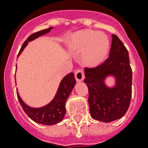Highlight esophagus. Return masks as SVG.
<instances>
[{"mask_svg": "<svg viewBox=\"0 0 148 148\" xmlns=\"http://www.w3.org/2000/svg\"><path fill=\"white\" fill-rule=\"evenodd\" d=\"M84 78V74L82 70H77L75 72V79L77 82H81Z\"/></svg>", "mask_w": 148, "mask_h": 148, "instance_id": "34e87169", "label": "esophagus"}]
</instances>
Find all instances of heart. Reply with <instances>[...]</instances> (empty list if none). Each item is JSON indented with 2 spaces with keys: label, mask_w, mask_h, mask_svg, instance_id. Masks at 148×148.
Segmentation results:
<instances>
[{
  "label": "heart",
  "mask_w": 148,
  "mask_h": 148,
  "mask_svg": "<svg viewBox=\"0 0 148 148\" xmlns=\"http://www.w3.org/2000/svg\"><path fill=\"white\" fill-rule=\"evenodd\" d=\"M67 47L74 52L82 51V60L88 66H97L105 60L110 49L108 36L99 31L81 30L72 34Z\"/></svg>",
  "instance_id": "b5f03b06"
}]
</instances>
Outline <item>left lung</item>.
<instances>
[{
  "label": "left lung",
  "mask_w": 148,
  "mask_h": 148,
  "mask_svg": "<svg viewBox=\"0 0 148 148\" xmlns=\"http://www.w3.org/2000/svg\"><path fill=\"white\" fill-rule=\"evenodd\" d=\"M84 74L91 117L105 123L121 118L131 102L132 71L128 51L118 37L112 34L109 58L98 67L85 68ZM109 77L115 81L111 86L106 83Z\"/></svg>",
  "instance_id": "left-lung-1"
}]
</instances>
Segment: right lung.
<instances>
[{"label": "right lung", "instance_id": "obj_1", "mask_svg": "<svg viewBox=\"0 0 148 148\" xmlns=\"http://www.w3.org/2000/svg\"><path fill=\"white\" fill-rule=\"evenodd\" d=\"M52 29H53V27H51L49 28L45 29V30H42V31H38V32L31 34L23 44L21 48L19 51L18 56L22 53V51H24V49L27 47V45H28L29 42L35 40L40 36L49 33ZM75 84H76V81L74 78V73H70V74H67L60 81L58 90H57L53 98L47 104L40 107V108H33V107L27 105L26 103H24V101L21 97L17 89V98L19 100L20 103H21L23 110H24V112L26 113V114L32 121H35L36 123H38V124H45V125H53V124H58L61 121L65 116V114H66L65 103L69 97Z\"/></svg>", "mask_w": 148, "mask_h": 148}]
</instances>
